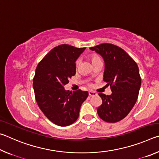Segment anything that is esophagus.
<instances>
[{"instance_id": "obj_1", "label": "esophagus", "mask_w": 159, "mask_h": 159, "mask_svg": "<svg viewBox=\"0 0 159 159\" xmlns=\"http://www.w3.org/2000/svg\"><path fill=\"white\" fill-rule=\"evenodd\" d=\"M89 96L90 97H93V96H96L98 94H97L95 92H93V91H89Z\"/></svg>"}]
</instances>
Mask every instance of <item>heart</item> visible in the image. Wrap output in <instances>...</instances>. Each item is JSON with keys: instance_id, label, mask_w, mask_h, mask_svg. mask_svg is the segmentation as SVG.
<instances>
[{"instance_id": "obj_1", "label": "heart", "mask_w": 159, "mask_h": 159, "mask_svg": "<svg viewBox=\"0 0 159 159\" xmlns=\"http://www.w3.org/2000/svg\"><path fill=\"white\" fill-rule=\"evenodd\" d=\"M90 59H91V61H92V63L93 64H95V62H97V61H101L100 58H99L97 55H92L90 56ZM79 61L77 60L76 62V66L79 65Z\"/></svg>"}]
</instances>
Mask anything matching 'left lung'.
I'll list each match as a JSON object with an SVG mask.
<instances>
[{
  "instance_id": "obj_1",
  "label": "left lung",
  "mask_w": 159,
  "mask_h": 159,
  "mask_svg": "<svg viewBox=\"0 0 159 159\" xmlns=\"http://www.w3.org/2000/svg\"><path fill=\"white\" fill-rule=\"evenodd\" d=\"M105 63L103 80L110 85V95L99 93L102 103L98 108L99 118L108 123L120 121L136 103L141 86L138 64L124 50L110 43L90 48Z\"/></svg>"
}]
</instances>
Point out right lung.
<instances>
[{
	"instance_id": "obj_1",
	"label": "right lung",
	"mask_w": 159,
	"mask_h": 159,
	"mask_svg": "<svg viewBox=\"0 0 159 159\" xmlns=\"http://www.w3.org/2000/svg\"><path fill=\"white\" fill-rule=\"evenodd\" d=\"M85 48L62 44L51 50L38 64L33 79L39 108L51 122L67 126L79 118L88 91L66 90L64 85L76 74V61Z\"/></svg>"
}]
</instances>
